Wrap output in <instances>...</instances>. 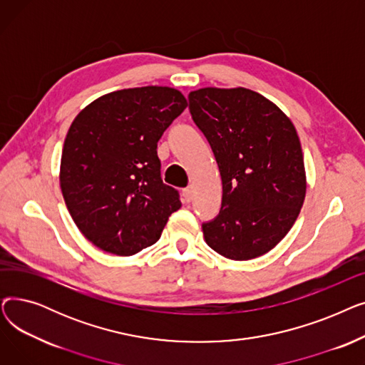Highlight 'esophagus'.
<instances>
[{"mask_svg":"<svg viewBox=\"0 0 365 365\" xmlns=\"http://www.w3.org/2000/svg\"><path fill=\"white\" fill-rule=\"evenodd\" d=\"M183 198H185L186 202L192 201V198H194V189H192V186H187L186 189H183Z\"/></svg>","mask_w":365,"mask_h":365,"instance_id":"1","label":"esophagus"}]
</instances>
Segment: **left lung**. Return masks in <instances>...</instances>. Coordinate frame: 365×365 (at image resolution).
Wrapping results in <instances>:
<instances>
[{
    "instance_id": "8db88e82",
    "label": "left lung",
    "mask_w": 365,
    "mask_h": 365,
    "mask_svg": "<svg viewBox=\"0 0 365 365\" xmlns=\"http://www.w3.org/2000/svg\"><path fill=\"white\" fill-rule=\"evenodd\" d=\"M189 109L219 165V216L202 225L210 248L250 260L294 225L306 195V171L292 120L264 96L244 87L190 91Z\"/></svg>"
}]
</instances>
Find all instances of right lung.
<instances>
[{
    "mask_svg": "<svg viewBox=\"0 0 365 365\" xmlns=\"http://www.w3.org/2000/svg\"><path fill=\"white\" fill-rule=\"evenodd\" d=\"M171 87L117 90L87 105L72 121L61 160L68 212L96 247L133 256L155 244L179 192L161 180L163 133L186 109Z\"/></svg>",
    "mask_w": 365,
    "mask_h": 365,
    "instance_id": "obj_1",
    "label": "right lung"
}]
</instances>
